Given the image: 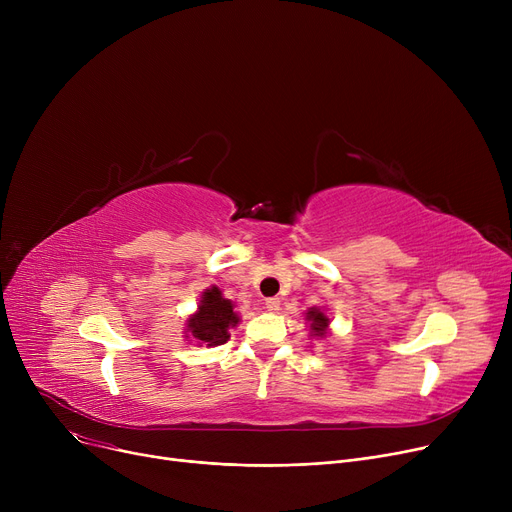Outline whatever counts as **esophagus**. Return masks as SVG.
<instances>
[{
	"mask_svg": "<svg viewBox=\"0 0 512 512\" xmlns=\"http://www.w3.org/2000/svg\"><path fill=\"white\" fill-rule=\"evenodd\" d=\"M265 309L270 313H278L280 311V299H276V297L265 299Z\"/></svg>",
	"mask_w": 512,
	"mask_h": 512,
	"instance_id": "esophagus-1",
	"label": "esophagus"
}]
</instances>
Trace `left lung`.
<instances>
[{
  "instance_id": "8db88e82",
  "label": "left lung",
  "mask_w": 512,
  "mask_h": 512,
  "mask_svg": "<svg viewBox=\"0 0 512 512\" xmlns=\"http://www.w3.org/2000/svg\"><path fill=\"white\" fill-rule=\"evenodd\" d=\"M305 319L309 321V332L313 338L324 340L330 334V317L324 307H311L305 313Z\"/></svg>"
}]
</instances>
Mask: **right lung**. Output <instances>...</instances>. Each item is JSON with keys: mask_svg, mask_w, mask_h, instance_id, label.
<instances>
[{"mask_svg": "<svg viewBox=\"0 0 512 512\" xmlns=\"http://www.w3.org/2000/svg\"><path fill=\"white\" fill-rule=\"evenodd\" d=\"M240 315L234 311V303L224 299L218 286H209L201 294L197 311L186 319V338H193L199 346H220L228 342L230 328H236Z\"/></svg>", "mask_w": 512, "mask_h": 512, "instance_id": "1", "label": "right lung"}]
</instances>
